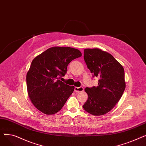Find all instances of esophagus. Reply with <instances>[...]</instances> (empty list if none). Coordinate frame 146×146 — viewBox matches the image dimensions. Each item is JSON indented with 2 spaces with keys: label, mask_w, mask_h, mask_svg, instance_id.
<instances>
[{
  "label": "esophagus",
  "mask_w": 146,
  "mask_h": 146,
  "mask_svg": "<svg viewBox=\"0 0 146 146\" xmlns=\"http://www.w3.org/2000/svg\"><path fill=\"white\" fill-rule=\"evenodd\" d=\"M84 90V89L83 87H75L74 88V91L76 92H82Z\"/></svg>",
  "instance_id": "esophagus-1"
}]
</instances>
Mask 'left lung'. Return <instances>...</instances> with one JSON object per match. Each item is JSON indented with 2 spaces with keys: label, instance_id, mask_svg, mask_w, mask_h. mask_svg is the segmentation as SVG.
Here are the masks:
<instances>
[{
  "label": "left lung",
  "instance_id": "obj_1",
  "mask_svg": "<svg viewBox=\"0 0 146 146\" xmlns=\"http://www.w3.org/2000/svg\"><path fill=\"white\" fill-rule=\"evenodd\" d=\"M84 60L98 86L85 89L88 98L83 108L95 116L110 112L125 89L124 69L111 54L98 48L84 50Z\"/></svg>",
  "mask_w": 146,
  "mask_h": 146
}]
</instances>
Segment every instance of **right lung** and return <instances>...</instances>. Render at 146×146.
<instances>
[{
    "label": "right lung",
    "mask_w": 146,
    "mask_h": 146,
    "mask_svg": "<svg viewBox=\"0 0 146 146\" xmlns=\"http://www.w3.org/2000/svg\"><path fill=\"white\" fill-rule=\"evenodd\" d=\"M81 56L78 49L52 47L34 58L27 74V86L30 100L37 110L53 115L63 108L74 86L59 79L66 73L68 64Z\"/></svg>",
    "instance_id": "1"
}]
</instances>
